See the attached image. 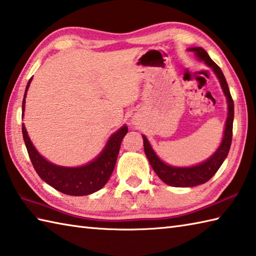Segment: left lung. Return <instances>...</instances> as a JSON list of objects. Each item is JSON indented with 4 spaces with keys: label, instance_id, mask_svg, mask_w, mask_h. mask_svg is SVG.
<instances>
[{
    "label": "left lung",
    "instance_id": "obj_1",
    "mask_svg": "<svg viewBox=\"0 0 256 256\" xmlns=\"http://www.w3.org/2000/svg\"><path fill=\"white\" fill-rule=\"evenodd\" d=\"M188 51H193L195 55L206 63L210 68H212L213 72L216 74L218 78L220 80L221 86L225 96L228 98V113L226 123H225V130H224V136L222 140V143L220 145L211 158H208L206 161L195 165L191 168H175L171 165L165 164L163 161L158 158V156L155 152L151 145H150L148 138L143 136V144H144V152L146 154V158H148V162L153 168L154 172L158 174V176L162 180L164 183H166L171 186L176 188H192L196 186V185L203 184L208 182L213 175L218 172V170L221 166L224 160L226 158L230 148H231L232 143V134H233V118H234V102L230 93V90L228 86L226 80L224 78V74L221 71L218 65L212 61V58L208 56L204 48H188Z\"/></svg>",
    "mask_w": 256,
    "mask_h": 256
}]
</instances>
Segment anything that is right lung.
Masks as SVG:
<instances>
[{
  "instance_id": "obj_1",
  "label": "right lung",
  "mask_w": 256,
  "mask_h": 256,
  "mask_svg": "<svg viewBox=\"0 0 256 256\" xmlns=\"http://www.w3.org/2000/svg\"><path fill=\"white\" fill-rule=\"evenodd\" d=\"M31 81L32 78H30L26 88H25L22 113H24L25 96H26V91ZM22 133L28 156L31 158L33 168L38 176L60 192L68 195H74V196H82V195H88L98 191L108 181L115 168V163H116L122 140L128 133V128L124 125L118 132H115L110 138L104 150L96 158L93 160L91 163L78 168L58 166V165L46 161L35 150L24 124H22Z\"/></svg>"
}]
</instances>
